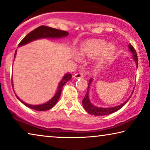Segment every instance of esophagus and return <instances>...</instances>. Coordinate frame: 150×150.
<instances>
[{"label": "esophagus", "instance_id": "obj_1", "mask_svg": "<svg viewBox=\"0 0 150 150\" xmlns=\"http://www.w3.org/2000/svg\"><path fill=\"white\" fill-rule=\"evenodd\" d=\"M73 77H74V78H75V79H79V78H83V77H84V75H83V73H78L75 74Z\"/></svg>", "mask_w": 150, "mask_h": 150}]
</instances>
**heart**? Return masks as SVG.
<instances>
[{
  "mask_svg": "<svg viewBox=\"0 0 150 150\" xmlns=\"http://www.w3.org/2000/svg\"><path fill=\"white\" fill-rule=\"evenodd\" d=\"M83 54L88 57L98 55L96 62L98 66H103L113 59L116 53V46L114 43L107 42L103 39H93L87 41L81 48ZM75 57L78 58L79 55Z\"/></svg>",
  "mask_w": 150,
  "mask_h": 150,
  "instance_id": "obj_1",
  "label": "heart"
}]
</instances>
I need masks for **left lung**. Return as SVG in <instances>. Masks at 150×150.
I'll return each mask as SVG.
<instances>
[{"label":"left lung","mask_w":150,"mask_h":150,"mask_svg":"<svg viewBox=\"0 0 150 150\" xmlns=\"http://www.w3.org/2000/svg\"><path fill=\"white\" fill-rule=\"evenodd\" d=\"M128 48L129 49V51L132 54V57L134 60L136 62V65L137 67H138V57H137V52H136L134 48L130 44H129L128 45ZM93 79L91 78L89 79L88 81V86L87 88V92L84 98L82 100V105L83 108L85 109V110L88 113L91 114V115H95V116H103V115H110V114L114 113L115 112H117V110H119V109H121L123 105H124L125 103H126L128 100L130 98V97L132 96H129V97L128 99H127L126 101H124L123 103H121V105H117V106H114V107H110V108H101V107H97L96 105H94L93 103L91 102L89 99V90L91 88V86L92 84V82H93ZM134 91H132L133 93Z\"/></svg>","instance_id":"8db88e82"}]
</instances>
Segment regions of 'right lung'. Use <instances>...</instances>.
<instances>
[{
	"instance_id": "add662e5",
	"label": "right lung",
	"mask_w": 150,
	"mask_h": 150,
	"mask_svg": "<svg viewBox=\"0 0 150 150\" xmlns=\"http://www.w3.org/2000/svg\"><path fill=\"white\" fill-rule=\"evenodd\" d=\"M68 35H69V33L67 31L56 29L52 27H47V26H40V27H38L35 29L33 30V31L30 32L29 33H28V34L26 35L23 40H22L21 42L19 43L18 47H22V46L27 45V44L31 42L32 41L36 40H38V39L62 38L67 37ZM16 51L14 57L16 56ZM71 77H72L71 74H69V73L65 74L64 76L62 77V79H61L60 81H59L58 87H57V90L56 93L55 94V95L53 96V97H52L49 101H47V102H46L45 103H42V104H40V105L29 104V103H27L22 101L21 99H20L16 95V93L15 95L16 96L18 99L21 102L23 103V104L26 105L27 107L29 108L35 110H38V111L48 110H50L51 108H52L56 104L57 101L59 100V98L60 97L62 90L63 86L65 85V83H67V81H69L70 79H71ZM11 82H12V87H13V86L12 79H11Z\"/></svg>"
}]
</instances>
